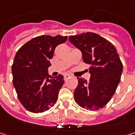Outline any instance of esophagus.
<instances>
[{
	"instance_id": "esophagus-1",
	"label": "esophagus",
	"mask_w": 135,
	"mask_h": 135,
	"mask_svg": "<svg viewBox=\"0 0 135 135\" xmlns=\"http://www.w3.org/2000/svg\"><path fill=\"white\" fill-rule=\"evenodd\" d=\"M71 76L69 75V74H65L64 76V80L66 81V80H67L69 78H70Z\"/></svg>"
}]
</instances>
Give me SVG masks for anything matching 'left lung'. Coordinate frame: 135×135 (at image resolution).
Here are the masks:
<instances>
[{"label":"left lung","instance_id":"left-lung-1","mask_svg":"<svg viewBox=\"0 0 135 135\" xmlns=\"http://www.w3.org/2000/svg\"><path fill=\"white\" fill-rule=\"evenodd\" d=\"M69 40L82 51L84 62L90 65V81L77 77L74 100L87 110H99L110 101L121 80L123 65L117 50L110 42L93 32L70 36Z\"/></svg>","mask_w":135,"mask_h":135}]
</instances>
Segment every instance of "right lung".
<instances>
[{
    "instance_id": "add662e5",
    "label": "right lung",
    "mask_w": 135,
    "mask_h": 135,
    "mask_svg": "<svg viewBox=\"0 0 135 135\" xmlns=\"http://www.w3.org/2000/svg\"><path fill=\"white\" fill-rule=\"evenodd\" d=\"M67 40V36L41 35L28 41L16 53L12 65L13 84L24 107L32 113H42L58 100L64 76L48 74L56 47Z\"/></svg>"
}]
</instances>
